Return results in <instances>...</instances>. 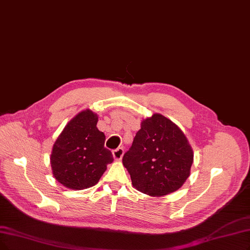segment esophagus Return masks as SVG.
Instances as JSON below:
<instances>
[{
	"mask_svg": "<svg viewBox=\"0 0 250 250\" xmlns=\"http://www.w3.org/2000/svg\"><path fill=\"white\" fill-rule=\"evenodd\" d=\"M123 155H124V148L122 147H118L113 151V157L115 160H118V161H120V160L122 159Z\"/></svg>",
	"mask_w": 250,
	"mask_h": 250,
	"instance_id": "esophagus-1",
	"label": "esophagus"
}]
</instances>
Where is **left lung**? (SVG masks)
I'll return each mask as SVG.
<instances>
[{
	"label": "left lung",
	"instance_id": "1",
	"mask_svg": "<svg viewBox=\"0 0 250 250\" xmlns=\"http://www.w3.org/2000/svg\"><path fill=\"white\" fill-rule=\"evenodd\" d=\"M194 153L184 132L166 117L154 114L142 121L123 165L137 191L165 196L177 191L191 172Z\"/></svg>",
	"mask_w": 250,
	"mask_h": 250
}]
</instances>
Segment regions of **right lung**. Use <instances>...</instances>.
Segmentation results:
<instances>
[{"label":"right lung","mask_w":250,"mask_h":250,"mask_svg":"<svg viewBox=\"0 0 250 250\" xmlns=\"http://www.w3.org/2000/svg\"><path fill=\"white\" fill-rule=\"evenodd\" d=\"M98 117L90 109L75 116L59 134L50 162L53 176L67 188L84 189L98 183L106 165L114 161L104 147V133L96 124Z\"/></svg>","instance_id":"add662e5"}]
</instances>
